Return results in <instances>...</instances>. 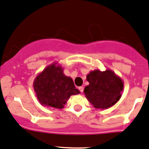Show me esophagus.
Listing matches in <instances>:
<instances>
[{
	"label": "esophagus",
	"mask_w": 149,
	"mask_h": 149,
	"mask_svg": "<svg viewBox=\"0 0 149 149\" xmlns=\"http://www.w3.org/2000/svg\"><path fill=\"white\" fill-rule=\"evenodd\" d=\"M79 91L81 92V93H82V92H83V90H84V87H82V86H81V87H79Z\"/></svg>",
	"instance_id": "34e87169"
}]
</instances>
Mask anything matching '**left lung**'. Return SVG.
Instances as JSON below:
<instances>
[{
	"mask_svg": "<svg viewBox=\"0 0 149 149\" xmlns=\"http://www.w3.org/2000/svg\"><path fill=\"white\" fill-rule=\"evenodd\" d=\"M89 85L84 89L85 97L94 108L108 109L122 96L124 82L113 70H95L87 75Z\"/></svg>",
	"mask_w": 149,
	"mask_h": 149,
	"instance_id": "left-lung-1",
	"label": "left lung"
}]
</instances>
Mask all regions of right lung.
I'll return each instance as SVG.
<instances>
[{
    "label": "right lung",
    "instance_id": "1",
    "mask_svg": "<svg viewBox=\"0 0 149 149\" xmlns=\"http://www.w3.org/2000/svg\"><path fill=\"white\" fill-rule=\"evenodd\" d=\"M63 70L58 62H54L33 80L36 97L44 106L62 109L70 96L80 93L75 87L72 79L64 74Z\"/></svg>",
    "mask_w": 149,
    "mask_h": 149
}]
</instances>
